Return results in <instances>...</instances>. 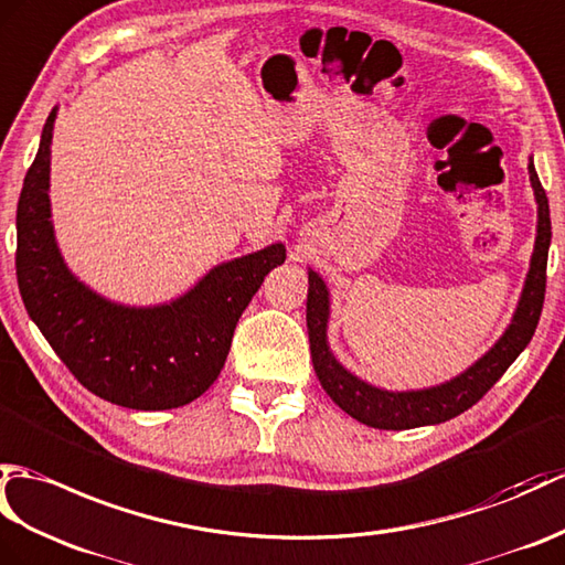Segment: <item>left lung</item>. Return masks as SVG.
Here are the masks:
<instances>
[{
	"instance_id": "left-lung-1",
	"label": "left lung",
	"mask_w": 565,
	"mask_h": 565,
	"mask_svg": "<svg viewBox=\"0 0 565 565\" xmlns=\"http://www.w3.org/2000/svg\"><path fill=\"white\" fill-rule=\"evenodd\" d=\"M530 180L534 188L536 204H540V226H536L532 265L527 281H524L522 288L515 318L487 356L479 359L469 371L457 375L450 383L418 392H387L363 383V380L353 377L349 371H344L330 353V347H327V318H330L327 286L315 271L308 274L310 286L306 320L315 373H318L327 395L334 399V404L342 406L349 416H353L365 426L383 430H404L450 422V418L460 416L469 406H475L483 395H487L498 380H501V375L510 369V363L520 356L522 349L530 344L544 308L546 259L551 243L548 200L540 182V175H536L534 170V163H530Z\"/></svg>"
}]
</instances>
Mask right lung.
<instances>
[{
  "label": "right lung",
  "instance_id": "obj_1",
  "mask_svg": "<svg viewBox=\"0 0 565 565\" xmlns=\"http://www.w3.org/2000/svg\"><path fill=\"white\" fill-rule=\"evenodd\" d=\"M43 127L17 209V279L31 320L88 392L127 409L190 404L218 377L235 324L267 274L284 265L281 243L212 269L190 294L159 308H125L76 281L50 223V141Z\"/></svg>",
  "mask_w": 565,
  "mask_h": 565
}]
</instances>
